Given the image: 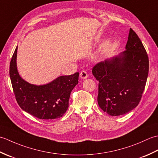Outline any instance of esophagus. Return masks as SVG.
<instances>
[{"instance_id": "34e87169", "label": "esophagus", "mask_w": 158, "mask_h": 158, "mask_svg": "<svg viewBox=\"0 0 158 158\" xmlns=\"http://www.w3.org/2000/svg\"><path fill=\"white\" fill-rule=\"evenodd\" d=\"M88 73H87L85 70H83V71L80 73V77H81L82 79H85L88 78Z\"/></svg>"}]
</instances>
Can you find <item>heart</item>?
Instances as JSON below:
<instances>
[{
    "label": "heart",
    "instance_id": "heart-1",
    "mask_svg": "<svg viewBox=\"0 0 158 158\" xmlns=\"http://www.w3.org/2000/svg\"><path fill=\"white\" fill-rule=\"evenodd\" d=\"M110 41H106L105 43H104L103 44V45L102 46V52H105L106 50L108 49V48H109V45H110Z\"/></svg>",
    "mask_w": 158,
    "mask_h": 158
}]
</instances>
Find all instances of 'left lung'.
<instances>
[{"label": "left lung", "instance_id": "8db88e82", "mask_svg": "<svg viewBox=\"0 0 158 158\" xmlns=\"http://www.w3.org/2000/svg\"><path fill=\"white\" fill-rule=\"evenodd\" d=\"M149 73V58L136 32L130 29L126 50L97 64L98 105L111 116L124 115L139 105Z\"/></svg>", "mask_w": 158, "mask_h": 158}]
</instances>
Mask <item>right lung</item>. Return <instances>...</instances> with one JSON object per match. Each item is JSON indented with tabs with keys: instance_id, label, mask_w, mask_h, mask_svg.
<instances>
[{
	"instance_id": "right-lung-1",
	"label": "right lung",
	"mask_w": 158,
	"mask_h": 158,
	"mask_svg": "<svg viewBox=\"0 0 158 158\" xmlns=\"http://www.w3.org/2000/svg\"><path fill=\"white\" fill-rule=\"evenodd\" d=\"M17 47L10 62L9 75L17 102L22 110L41 119H54L69 108L72 90L79 82V73L60 76L47 84L36 85L23 79L17 69Z\"/></svg>"
}]
</instances>
